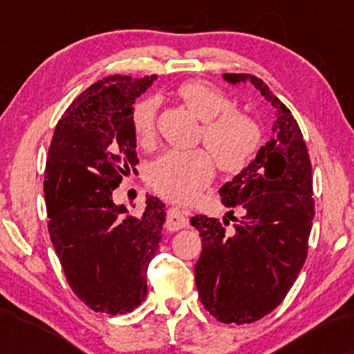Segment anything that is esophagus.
Masks as SVG:
<instances>
[{"instance_id":"obj_1","label":"esophagus","mask_w":354,"mask_h":354,"mask_svg":"<svg viewBox=\"0 0 354 354\" xmlns=\"http://www.w3.org/2000/svg\"><path fill=\"white\" fill-rule=\"evenodd\" d=\"M189 225V219L186 216L185 211H181L180 208H169L168 209V216H166V230L168 231H178L186 228Z\"/></svg>"}]
</instances>
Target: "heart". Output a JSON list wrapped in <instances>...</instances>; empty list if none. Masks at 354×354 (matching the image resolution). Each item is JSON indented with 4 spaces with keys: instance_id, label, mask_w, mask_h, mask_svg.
Returning <instances> with one entry per match:
<instances>
[{
    "instance_id": "heart-1",
    "label": "heart",
    "mask_w": 354,
    "mask_h": 354,
    "mask_svg": "<svg viewBox=\"0 0 354 354\" xmlns=\"http://www.w3.org/2000/svg\"><path fill=\"white\" fill-rule=\"evenodd\" d=\"M176 95L203 121L200 140L212 153L203 148L165 153L149 168L148 183L161 196L186 201L213 180L216 163L228 174L245 171L261 148L263 128L256 118L234 108L228 93L208 81H188L176 89ZM156 113L154 98H143L133 106L131 126L138 143L153 141Z\"/></svg>"
}]
</instances>
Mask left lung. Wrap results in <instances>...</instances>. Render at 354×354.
Returning <instances> with one entry per match:
<instances>
[{"label": "left lung", "mask_w": 354, "mask_h": 354, "mask_svg": "<svg viewBox=\"0 0 354 354\" xmlns=\"http://www.w3.org/2000/svg\"><path fill=\"white\" fill-rule=\"evenodd\" d=\"M223 76L233 84L250 81L276 109V136L219 189L235 225L226 218H191L203 245L194 266L200 301L221 323L245 324L273 311L301 271L315 218L313 174L293 113L256 76Z\"/></svg>", "instance_id": "obj_1"}]
</instances>
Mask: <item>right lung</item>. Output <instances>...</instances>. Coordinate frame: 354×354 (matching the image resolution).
<instances>
[{
  "label": "right lung",
  "mask_w": 354,
  "mask_h": 354,
  "mask_svg": "<svg viewBox=\"0 0 354 354\" xmlns=\"http://www.w3.org/2000/svg\"><path fill=\"white\" fill-rule=\"evenodd\" d=\"M156 75H111L70 104L55 128L44 169L48 231L66 281L89 310L133 311L148 293L165 203L146 198L140 216L113 201L138 163L131 109ZM135 171V169H133Z\"/></svg>",
  "instance_id": "1"
}]
</instances>
